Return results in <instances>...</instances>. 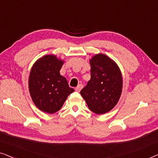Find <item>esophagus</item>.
<instances>
[{
  "instance_id": "esophagus-1",
  "label": "esophagus",
  "mask_w": 158,
  "mask_h": 158,
  "mask_svg": "<svg viewBox=\"0 0 158 158\" xmlns=\"http://www.w3.org/2000/svg\"><path fill=\"white\" fill-rule=\"evenodd\" d=\"M82 88H83V85H82V84H79V85H77L76 88H75V90L77 92H80Z\"/></svg>"
}]
</instances>
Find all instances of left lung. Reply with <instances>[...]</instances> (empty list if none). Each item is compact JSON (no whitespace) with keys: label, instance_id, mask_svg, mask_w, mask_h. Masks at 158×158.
<instances>
[{"label":"left lung","instance_id":"1","mask_svg":"<svg viewBox=\"0 0 158 158\" xmlns=\"http://www.w3.org/2000/svg\"><path fill=\"white\" fill-rule=\"evenodd\" d=\"M90 79L81 94L90 111L103 114L117 104L122 92V75L117 64L104 54L90 59Z\"/></svg>","mask_w":158,"mask_h":158}]
</instances>
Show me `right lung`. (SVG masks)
Listing matches in <instances>:
<instances>
[{"label": "right lung", "mask_w": 158, "mask_h": 158, "mask_svg": "<svg viewBox=\"0 0 158 158\" xmlns=\"http://www.w3.org/2000/svg\"><path fill=\"white\" fill-rule=\"evenodd\" d=\"M64 60L53 55L40 57L32 66L29 77V90L32 101L41 111L54 114L63 106L74 91L60 70Z\"/></svg>", "instance_id": "right-lung-1"}]
</instances>
